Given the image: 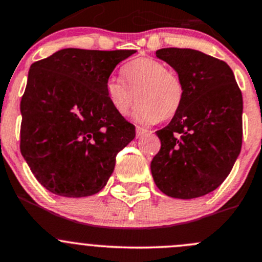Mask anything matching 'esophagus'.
Here are the masks:
<instances>
[{
    "instance_id": "obj_1",
    "label": "esophagus",
    "mask_w": 262,
    "mask_h": 262,
    "mask_svg": "<svg viewBox=\"0 0 262 262\" xmlns=\"http://www.w3.org/2000/svg\"><path fill=\"white\" fill-rule=\"evenodd\" d=\"M145 133H147V129L142 128V126H137V128H136V134H137V137L143 136V134H145Z\"/></svg>"
}]
</instances>
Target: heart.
Returning <instances> with one entry per match:
<instances>
[{
    "instance_id": "b5f03b06",
    "label": "heart",
    "mask_w": 262,
    "mask_h": 262,
    "mask_svg": "<svg viewBox=\"0 0 262 262\" xmlns=\"http://www.w3.org/2000/svg\"><path fill=\"white\" fill-rule=\"evenodd\" d=\"M126 82L111 77L107 82V97L115 111L126 116L137 102L136 117L147 124L170 120L178 114L183 102L182 80L167 64L154 58H137L123 68Z\"/></svg>"
}]
</instances>
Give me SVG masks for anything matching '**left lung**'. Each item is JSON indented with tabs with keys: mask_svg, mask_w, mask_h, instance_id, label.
I'll use <instances>...</instances> for the list:
<instances>
[{
	"mask_svg": "<svg viewBox=\"0 0 262 262\" xmlns=\"http://www.w3.org/2000/svg\"><path fill=\"white\" fill-rule=\"evenodd\" d=\"M182 80L183 102L165 128L151 161L161 192L192 199L213 191L225 181L242 148L243 98L231 68L192 49L156 51Z\"/></svg>",
	"mask_w": 262,
	"mask_h": 262,
	"instance_id": "8db88e82",
	"label": "left lung"
}]
</instances>
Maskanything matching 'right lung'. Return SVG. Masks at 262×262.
Masks as SVG:
<instances>
[{"instance_id": "obj_1", "label": "right lung", "mask_w": 262, "mask_h": 262, "mask_svg": "<svg viewBox=\"0 0 262 262\" xmlns=\"http://www.w3.org/2000/svg\"><path fill=\"white\" fill-rule=\"evenodd\" d=\"M136 50L63 49L35 62L20 101V152L53 194L82 198L106 186L136 126L107 97L108 77Z\"/></svg>"}]
</instances>
